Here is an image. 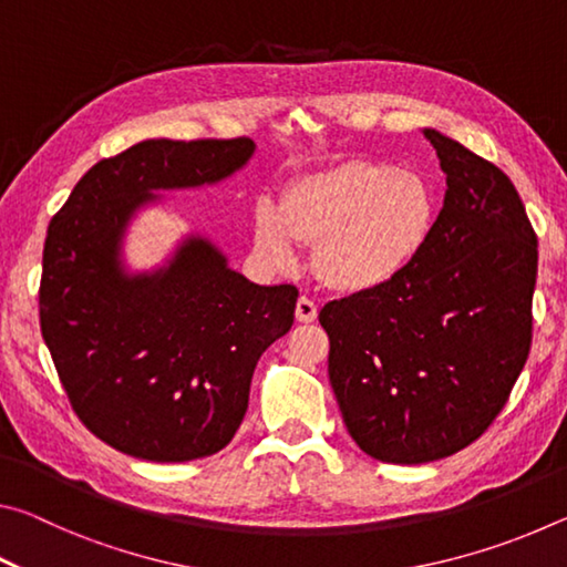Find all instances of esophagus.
Masks as SVG:
<instances>
[{
  "label": "esophagus",
  "mask_w": 567,
  "mask_h": 567,
  "mask_svg": "<svg viewBox=\"0 0 567 567\" xmlns=\"http://www.w3.org/2000/svg\"><path fill=\"white\" fill-rule=\"evenodd\" d=\"M295 318L297 322H315L318 320V305H315L310 297H300L295 305Z\"/></svg>",
  "instance_id": "1"
}]
</instances>
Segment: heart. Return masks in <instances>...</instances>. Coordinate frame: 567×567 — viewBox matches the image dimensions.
Returning a JSON list of instances; mask_svg holds the SVG:
<instances>
[{"label": "heart", "instance_id": "1", "mask_svg": "<svg viewBox=\"0 0 567 567\" xmlns=\"http://www.w3.org/2000/svg\"><path fill=\"white\" fill-rule=\"evenodd\" d=\"M437 223V195L412 169L378 159H344L307 172L282 192L280 207L252 215L255 252L270 267H292L300 245H315V275L342 295L398 282L425 252Z\"/></svg>", "mask_w": 567, "mask_h": 567}]
</instances>
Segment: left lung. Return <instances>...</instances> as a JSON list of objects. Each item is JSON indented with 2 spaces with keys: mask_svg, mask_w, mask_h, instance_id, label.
Here are the masks:
<instances>
[{
  "mask_svg": "<svg viewBox=\"0 0 567 567\" xmlns=\"http://www.w3.org/2000/svg\"><path fill=\"white\" fill-rule=\"evenodd\" d=\"M445 172L425 252L398 282L320 310L328 372L362 453L395 465L455 455L503 410L530 352L537 239L503 169L422 130Z\"/></svg>",
  "mask_w": 567,
  "mask_h": 567,
  "instance_id": "obj_1",
  "label": "left lung"
}]
</instances>
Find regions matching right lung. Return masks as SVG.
I'll use <instances>...</instances> for the list:
<instances>
[{"label": "right lung", "instance_id": "add662e5", "mask_svg": "<svg viewBox=\"0 0 567 567\" xmlns=\"http://www.w3.org/2000/svg\"><path fill=\"white\" fill-rule=\"evenodd\" d=\"M255 142L145 140L102 159L47 229L42 338L80 420L124 455L187 463L235 437L260 354L295 320L297 287L255 285L213 239L187 233L152 270L124 239L167 189L219 185Z\"/></svg>", "mask_w": 567, "mask_h": 567}]
</instances>
